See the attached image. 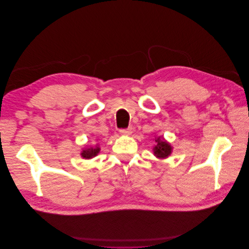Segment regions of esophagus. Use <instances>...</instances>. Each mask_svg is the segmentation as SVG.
Wrapping results in <instances>:
<instances>
[{
  "label": "esophagus",
  "mask_w": 249,
  "mask_h": 249,
  "mask_svg": "<svg viewBox=\"0 0 249 249\" xmlns=\"http://www.w3.org/2000/svg\"><path fill=\"white\" fill-rule=\"evenodd\" d=\"M119 132L123 135H130L132 133V127L129 126V127H126V129H120Z\"/></svg>",
  "instance_id": "obj_1"
}]
</instances>
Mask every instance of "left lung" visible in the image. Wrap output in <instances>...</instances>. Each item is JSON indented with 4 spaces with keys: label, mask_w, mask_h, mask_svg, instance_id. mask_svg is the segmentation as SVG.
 <instances>
[{
    "label": "left lung",
    "mask_w": 249,
    "mask_h": 249,
    "mask_svg": "<svg viewBox=\"0 0 249 249\" xmlns=\"http://www.w3.org/2000/svg\"><path fill=\"white\" fill-rule=\"evenodd\" d=\"M157 145L154 147V154L158 158H167L171 153V146L169 143H167L164 139L160 137L156 140Z\"/></svg>",
    "instance_id": "8db88e82"
}]
</instances>
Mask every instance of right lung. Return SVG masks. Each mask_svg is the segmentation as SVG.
I'll return each instance as SVG.
<instances>
[{
  "label": "right lung",
  "instance_id": "right-lung-1",
  "mask_svg": "<svg viewBox=\"0 0 249 249\" xmlns=\"http://www.w3.org/2000/svg\"><path fill=\"white\" fill-rule=\"evenodd\" d=\"M100 152V148L96 147V148H88L83 150V153L81 154L83 158H85V159H90V158L95 157L97 154Z\"/></svg>",
  "mask_w": 249,
  "mask_h": 249
}]
</instances>
